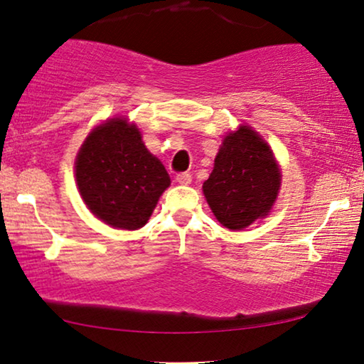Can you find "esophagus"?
<instances>
[{
  "label": "esophagus",
  "mask_w": 364,
  "mask_h": 364,
  "mask_svg": "<svg viewBox=\"0 0 364 364\" xmlns=\"http://www.w3.org/2000/svg\"><path fill=\"white\" fill-rule=\"evenodd\" d=\"M176 183L186 186V184L191 183V175L189 173H180V175H176Z\"/></svg>",
  "instance_id": "obj_1"
}]
</instances>
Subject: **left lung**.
<instances>
[{"mask_svg": "<svg viewBox=\"0 0 364 364\" xmlns=\"http://www.w3.org/2000/svg\"><path fill=\"white\" fill-rule=\"evenodd\" d=\"M280 183V168L267 141L249 125H240L223 140L203 193L218 221L240 231L267 216Z\"/></svg>", "mask_w": 364, "mask_h": 364, "instance_id": "left-lung-1", "label": "left lung"}]
</instances>
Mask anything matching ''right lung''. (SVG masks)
Wrapping results in <instances>:
<instances>
[{
    "label": "right lung",
    "mask_w": 364,
    "mask_h": 364,
    "mask_svg": "<svg viewBox=\"0 0 364 364\" xmlns=\"http://www.w3.org/2000/svg\"><path fill=\"white\" fill-rule=\"evenodd\" d=\"M75 181L94 214L117 229L145 226L170 176L135 124L110 119L89 133L75 158Z\"/></svg>",
    "instance_id": "obj_1"
}]
</instances>
